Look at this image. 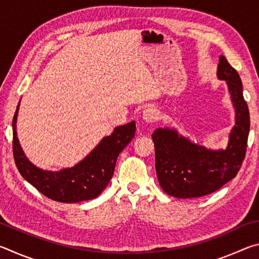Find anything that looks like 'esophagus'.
Segmentation results:
<instances>
[{
  "label": "esophagus",
  "mask_w": 259,
  "mask_h": 259,
  "mask_svg": "<svg viewBox=\"0 0 259 259\" xmlns=\"http://www.w3.org/2000/svg\"><path fill=\"white\" fill-rule=\"evenodd\" d=\"M143 120L147 122V123H154L155 121L159 119V111L155 107H147L143 111Z\"/></svg>",
  "instance_id": "1"
}]
</instances>
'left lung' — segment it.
Listing matches in <instances>:
<instances>
[{
  "label": "left lung",
  "instance_id": "1",
  "mask_svg": "<svg viewBox=\"0 0 259 259\" xmlns=\"http://www.w3.org/2000/svg\"><path fill=\"white\" fill-rule=\"evenodd\" d=\"M217 76L226 82L235 113L226 148H207L168 126L152 134L159 184L174 198H199L219 190L236 176L244 160L250 116L242 82L224 56L219 57Z\"/></svg>",
  "mask_w": 259,
  "mask_h": 259
}]
</instances>
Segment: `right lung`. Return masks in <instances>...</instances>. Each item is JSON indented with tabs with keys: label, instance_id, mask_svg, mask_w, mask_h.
I'll return each mask as SVG.
<instances>
[{
	"label": "right lung",
	"instance_id": "1",
	"mask_svg": "<svg viewBox=\"0 0 259 259\" xmlns=\"http://www.w3.org/2000/svg\"><path fill=\"white\" fill-rule=\"evenodd\" d=\"M20 100L12 120L14 157L19 172L30 185L43 195L63 203H76L97 198L106 188L115 169L116 159L133 140L136 122L116 126L113 133L104 137L84 159L72 168L59 171L41 169L25 155L17 137V117Z\"/></svg>",
	"mask_w": 259,
	"mask_h": 259
}]
</instances>
